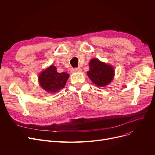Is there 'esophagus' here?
Instances as JSON below:
<instances>
[{"instance_id": "esophagus-1", "label": "esophagus", "mask_w": 155, "mask_h": 155, "mask_svg": "<svg viewBox=\"0 0 155 155\" xmlns=\"http://www.w3.org/2000/svg\"><path fill=\"white\" fill-rule=\"evenodd\" d=\"M81 71V68L80 67H78V68H73L72 70H71V72L73 73V72H78V71Z\"/></svg>"}]
</instances>
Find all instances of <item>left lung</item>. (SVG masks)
Masks as SVG:
<instances>
[{"instance_id": "1", "label": "left lung", "mask_w": 155, "mask_h": 155, "mask_svg": "<svg viewBox=\"0 0 155 155\" xmlns=\"http://www.w3.org/2000/svg\"><path fill=\"white\" fill-rule=\"evenodd\" d=\"M89 67L87 75L95 85L104 87L112 80L114 70L112 66L101 62L98 59H92L89 63Z\"/></svg>"}]
</instances>
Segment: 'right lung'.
I'll use <instances>...</instances> for the list:
<instances>
[{"mask_svg": "<svg viewBox=\"0 0 155 155\" xmlns=\"http://www.w3.org/2000/svg\"><path fill=\"white\" fill-rule=\"evenodd\" d=\"M65 72L58 73L54 66H50L41 73L39 82L42 88L48 92H56L64 88L69 77Z\"/></svg>", "mask_w": 155, "mask_h": 155, "instance_id": "1", "label": "right lung"}]
</instances>
